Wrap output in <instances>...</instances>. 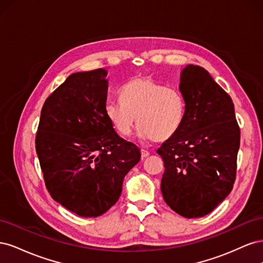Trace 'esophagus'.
<instances>
[{"mask_svg":"<svg viewBox=\"0 0 263 263\" xmlns=\"http://www.w3.org/2000/svg\"><path fill=\"white\" fill-rule=\"evenodd\" d=\"M140 153H141V158L144 159V158H147L149 155H150V153L148 150H146V149H141L140 150Z\"/></svg>","mask_w":263,"mask_h":263,"instance_id":"34e87169","label":"esophagus"}]
</instances>
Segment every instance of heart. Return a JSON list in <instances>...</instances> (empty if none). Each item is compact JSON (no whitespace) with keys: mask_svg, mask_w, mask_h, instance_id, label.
<instances>
[{"mask_svg":"<svg viewBox=\"0 0 263 263\" xmlns=\"http://www.w3.org/2000/svg\"><path fill=\"white\" fill-rule=\"evenodd\" d=\"M119 94L122 101H107L105 113L123 136H129L138 119L139 138L163 141L176 134L184 118L182 93L157 84L150 78L132 79Z\"/></svg>","mask_w":263,"mask_h":263,"instance_id":"obj_1","label":"heart"}]
</instances>
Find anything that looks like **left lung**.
<instances>
[{"label":"left lung","mask_w":263,"mask_h":263,"mask_svg":"<svg viewBox=\"0 0 263 263\" xmlns=\"http://www.w3.org/2000/svg\"><path fill=\"white\" fill-rule=\"evenodd\" d=\"M185 114L179 129L157 150L164 162L163 200L186 218L203 217L233 190L240 129L234 103L204 68L181 71Z\"/></svg>","instance_id":"left-lung-1"}]
</instances>
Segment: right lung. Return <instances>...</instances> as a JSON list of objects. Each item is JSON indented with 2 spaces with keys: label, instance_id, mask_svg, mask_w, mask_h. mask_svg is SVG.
Instances as JSON below:
<instances>
[{
  "label": "right lung",
  "instance_id": "obj_1",
  "mask_svg": "<svg viewBox=\"0 0 263 263\" xmlns=\"http://www.w3.org/2000/svg\"><path fill=\"white\" fill-rule=\"evenodd\" d=\"M105 69L72 73L44 103L36 153L51 197L82 217L118 201L140 150L121 138L105 113Z\"/></svg>",
  "mask_w": 263,
  "mask_h": 263
}]
</instances>
